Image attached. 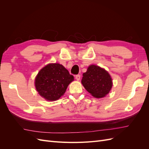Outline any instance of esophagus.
<instances>
[{"instance_id": "34e87169", "label": "esophagus", "mask_w": 149, "mask_h": 149, "mask_svg": "<svg viewBox=\"0 0 149 149\" xmlns=\"http://www.w3.org/2000/svg\"><path fill=\"white\" fill-rule=\"evenodd\" d=\"M75 78H76V79L77 80V81H79V80L80 79V75H79V74L76 75V76H75Z\"/></svg>"}]
</instances>
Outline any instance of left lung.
<instances>
[{"mask_svg": "<svg viewBox=\"0 0 149 149\" xmlns=\"http://www.w3.org/2000/svg\"><path fill=\"white\" fill-rule=\"evenodd\" d=\"M81 83L84 88L96 98L104 97L112 86V78L108 72L102 68L90 65L83 74Z\"/></svg>", "mask_w": 149, "mask_h": 149, "instance_id": "obj_1", "label": "left lung"}]
</instances>
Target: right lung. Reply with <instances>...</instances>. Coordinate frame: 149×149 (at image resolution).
<instances>
[{
  "instance_id": "obj_1",
  "label": "right lung",
  "mask_w": 149,
  "mask_h": 149,
  "mask_svg": "<svg viewBox=\"0 0 149 149\" xmlns=\"http://www.w3.org/2000/svg\"><path fill=\"white\" fill-rule=\"evenodd\" d=\"M73 80V76L62 65L49 63L38 72L35 85L40 96L47 101H53L63 95Z\"/></svg>"
}]
</instances>
